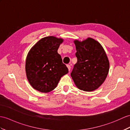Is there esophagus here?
<instances>
[{
  "label": "esophagus",
  "mask_w": 130,
  "mask_h": 130,
  "mask_svg": "<svg viewBox=\"0 0 130 130\" xmlns=\"http://www.w3.org/2000/svg\"><path fill=\"white\" fill-rule=\"evenodd\" d=\"M67 67H68V70H69V71H70V70H71V65L67 64Z\"/></svg>",
  "instance_id": "esophagus-1"
}]
</instances>
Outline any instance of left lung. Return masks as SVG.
<instances>
[{
	"instance_id": "left-lung-1",
	"label": "left lung",
	"mask_w": 130,
	"mask_h": 130,
	"mask_svg": "<svg viewBox=\"0 0 130 130\" xmlns=\"http://www.w3.org/2000/svg\"><path fill=\"white\" fill-rule=\"evenodd\" d=\"M77 62L71 75L79 89L91 91L98 89L108 74L109 62L102 45L88 38L82 42L74 41Z\"/></svg>"
}]
</instances>
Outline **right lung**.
<instances>
[{
  "label": "right lung",
  "instance_id": "add662e5",
  "mask_svg": "<svg viewBox=\"0 0 130 130\" xmlns=\"http://www.w3.org/2000/svg\"><path fill=\"white\" fill-rule=\"evenodd\" d=\"M63 39L53 36L42 38L28 52L26 60L27 79L35 89L48 93L57 87L60 79L68 73L57 52Z\"/></svg>",
  "mask_w": 130,
  "mask_h": 130
}]
</instances>
